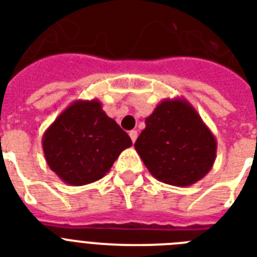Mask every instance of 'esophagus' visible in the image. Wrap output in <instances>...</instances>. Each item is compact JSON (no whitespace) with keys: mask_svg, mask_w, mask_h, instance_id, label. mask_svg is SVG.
I'll list each match as a JSON object with an SVG mask.
<instances>
[{"mask_svg":"<svg viewBox=\"0 0 257 257\" xmlns=\"http://www.w3.org/2000/svg\"><path fill=\"white\" fill-rule=\"evenodd\" d=\"M129 136L132 139V143H135L137 139V131H131V132H129Z\"/></svg>","mask_w":257,"mask_h":257,"instance_id":"esophagus-1","label":"esophagus"}]
</instances>
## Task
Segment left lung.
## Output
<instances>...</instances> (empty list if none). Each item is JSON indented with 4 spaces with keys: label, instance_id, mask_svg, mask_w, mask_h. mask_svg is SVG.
Instances as JSON below:
<instances>
[{
    "label": "left lung",
    "instance_id": "1",
    "mask_svg": "<svg viewBox=\"0 0 257 257\" xmlns=\"http://www.w3.org/2000/svg\"><path fill=\"white\" fill-rule=\"evenodd\" d=\"M135 148L155 179L188 187L211 171L217 143L185 98H167L145 118Z\"/></svg>",
    "mask_w": 257,
    "mask_h": 257
}]
</instances>
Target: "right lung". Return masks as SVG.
Instances as JSON below:
<instances>
[{
	"label": "right lung",
	"instance_id": "right-lung-1",
	"mask_svg": "<svg viewBox=\"0 0 257 257\" xmlns=\"http://www.w3.org/2000/svg\"><path fill=\"white\" fill-rule=\"evenodd\" d=\"M131 145V137L106 116L97 98L72 102L42 136L49 168L74 187L102 179Z\"/></svg>",
	"mask_w": 257,
	"mask_h": 257
}]
</instances>
